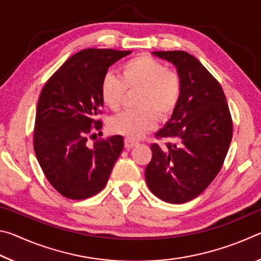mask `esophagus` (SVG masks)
Returning <instances> with one entry per match:
<instances>
[{"instance_id":"esophagus-1","label":"esophagus","mask_w":261,"mask_h":261,"mask_svg":"<svg viewBox=\"0 0 261 261\" xmlns=\"http://www.w3.org/2000/svg\"><path fill=\"white\" fill-rule=\"evenodd\" d=\"M124 145H125V148L130 149L132 147H135L136 145H138V141H136L135 139H132V138H125Z\"/></svg>"}]
</instances>
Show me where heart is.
<instances>
[{
	"label": "heart",
	"mask_w": 261,
	"mask_h": 261,
	"mask_svg": "<svg viewBox=\"0 0 261 261\" xmlns=\"http://www.w3.org/2000/svg\"><path fill=\"white\" fill-rule=\"evenodd\" d=\"M120 78L107 73L100 84V98L113 112L120 110L126 91H139L134 112H125L109 122V129L129 138H140L156 125L158 116L167 118L180 96L177 73L147 55L136 56L120 68Z\"/></svg>",
	"instance_id": "heart-1"
}]
</instances>
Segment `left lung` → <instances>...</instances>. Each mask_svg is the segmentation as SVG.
I'll return each mask as SVG.
<instances>
[{"label":"left lung","instance_id":"obj_1","mask_svg":"<svg viewBox=\"0 0 261 261\" xmlns=\"http://www.w3.org/2000/svg\"><path fill=\"white\" fill-rule=\"evenodd\" d=\"M152 54L175 65L182 90L170 120L156 132L171 143L152 144L145 178L154 196L183 204L219 174L231 143V116L222 87L196 57L182 50Z\"/></svg>","mask_w":261,"mask_h":261}]
</instances>
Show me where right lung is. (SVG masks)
Wrapping results in <instances>:
<instances>
[{
	"label": "right lung",
	"instance_id": "1",
	"mask_svg": "<svg viewBox=\"0 0 261 261\" xmlns=\"http://www.w3.org/2000/svg\"><path fill=\"white\" fill-rule=\"evenodd\" d=\"M129 50L84 49L70 57L43 86L37 106L34 152L43 174L57 192L69 199H87L108 182L124 147L122 136L88 147L92 127L103 102L100 84L108 68Z\"/></svg>",
	"mask_w": 261,
	"mask_h": 261
}]
</instances>
